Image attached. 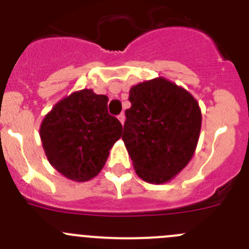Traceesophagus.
Instances as JSON below:
<instances>
[{"label": "esophagus", "instance_id": "esophagus-1", "mask_svg": "<svg viewBox=\"0 0 249 249\" xmlns=\"http://www.w3.org/2000/svg\"><path fill=\"white\" fill-rule=\"evenodd\" d=\"M118 119H119V122L122 123V124H124V122H125V114L124 113L119 114V117H118Z\"/></svg>", "mask_w": 249, "mask_h": 249}]
</instances>
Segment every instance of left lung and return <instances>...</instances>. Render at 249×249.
<instances>
[{
    "label": "left lung",
    "instance_id": "left-lung-1",
    "mask_svg": "<svg viewBox=\"0 0 249 249\" xmlns=\"http://www.w3.org/2000/svg\"><path fill=\"white\" fill-rule=\"evenodd\" d=\"M123 141L136 174L163 184L192 160L201 129L196 99L176 83L157 77L130 88Z\"/></svg>",
    "mask_w": 249,
    "mask_h": 249
}]
</instances>
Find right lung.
Instances as JSON below:
<instances>
[{"mask_svg": "<svg viewBox=\"0 0 249 249\" xmlns=\"http://www.w3.org/2000/svg\"><path fill=\"white\" fill-rule=\"evenodd\" d=\"M108 97L76 90L44 117L40 139L50 164L66 178L87 182L102 171L123 126L108 113Z\"/></svg>", "mask_w": 249, "mask_h": 249, "instance_id": "add662e5", "label": "right lung"}]
</instances>
